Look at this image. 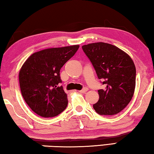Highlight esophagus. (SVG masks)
I'll return each instance as SVG.
<instances>
[{
  "instance_id": "34e87169",
  "label": "esophagus",
  "mask_w": 154,
  "mask_h": 154,
  "mask_svg": "<svg viewBox=\"0 0 154 154\" xmlns=\"http://www.w3.org/2000/svg\"><path fill=\"white\" fill-rule=\"evenodd\" d=\"M88 90V88H84L83 89H82V90H80L79 92H81V93H85Z\"/></svg>"
}]
</instances>
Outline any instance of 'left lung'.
Masks as SVG:
<instances>
[{"label": "left lung", "mask_w": 154, "mask_h": 154, "mask_svg": "<svg viewBox=\"0 0 154 154\" xmlns=\"http://www.w3.org/2000/svg\"><path fill=\"white\" fill-rule=\"evenodd\" d=\"M105 88L93 108L101 115H114L129 103L134 94L136 69L131 57L112 44L97 42L82 46Z\"/></svg>", "instance_id": "left-lung-1"}]
</instances>
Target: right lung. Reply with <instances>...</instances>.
<instances>
[{
    "label": "right lung",
    "mask_w": 154,
    "mask_h": 154,
    "mask_svg": "<svg viewBox=\"0 0 154 154\" xmlns=\"http://www.w3.org/2000/svg\"><path fill=\"white\" fill-rule=\"evenodd\" d=\"M79 45L51 48L34 53L20 69L21 94L33 112L42 117H53L65 110L67 95L62 86L60 71L73 57Z\"/></svg>",
    "instance_id": "add662e5"
}]
</instances>
